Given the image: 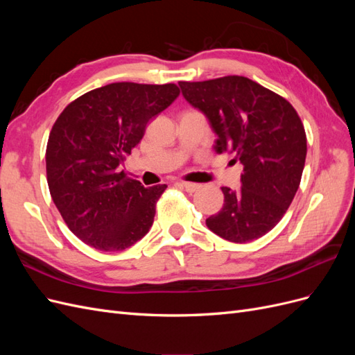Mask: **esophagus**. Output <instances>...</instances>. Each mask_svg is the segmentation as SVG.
<instances>
[{
	"instance_id": "34e87169",
	"label": "esophagus",
	"mask_w": 355,
	"mask_h": 355,
	"mask_svg": "<svg viewBox=\"0 0 355 355\" xmlns=\"http://www.w3.org/2000/svg\"><path fill=\"white\" fill-rule=\"evenodd\" d=\"M180 187L187 192H189V194H192V192H196L200 188L198 184H191V182H180Z\"/></svg>"
}]
</instances>
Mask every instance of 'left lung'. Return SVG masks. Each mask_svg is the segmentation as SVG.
I'll return each mask as SVG.
<instances>
[{"label": "left lung", "mask_w": 355, "mask_h": 355, "mask_svg": "<svg viewBox=\"0 0 355 355\" xmlns=\"http://www.w3.org/2000/svg\"><path fill=\"white\" fill-rule=\"evenodd\" d=\"M179 87L185 101L206 115L218 136L214 151L244 166L241 188L223 187V207L206 219L219 237L249 243L282 220L302 178L306 136L284 98L245 77L228 75Z\"/></svg>", "instance_id": "left-lung-1"}]
</instances>
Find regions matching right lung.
Returning a JSON list of instances; mask_svg holds the SVG:
<instances>
[{
  "label": "right lung",
  "mask_w": 355,
  "mask_h": 355,
  "mask_svg": "<svg viewBox=\"0 0 355 355\" xmlns=\"http://www.w3.org/2000/svg\"><path fill=\"white\" fill-rule=\"evenodd\" d=\"M175 84L112 83L71 102L46 151L49 189L68 228L102 252H120L148 234L167 185L145 188L120 166L146 124L179 96Z\"/></svg>",
  "instance_id": "obj_1"
}]
</instances>
